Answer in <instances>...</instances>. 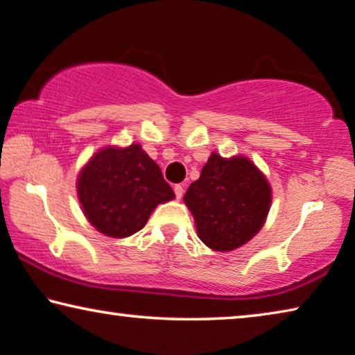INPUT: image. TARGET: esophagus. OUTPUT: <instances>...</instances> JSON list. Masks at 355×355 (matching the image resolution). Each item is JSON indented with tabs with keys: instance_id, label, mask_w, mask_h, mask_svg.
Here are the masks:
<instances>
[{
	"instance_id": "obj_1",
	"label": "esophagus",
	"mask_w": 355,
	"mask_h": 355,
	"mask_svg": "<svg viewBox=\"0 0 355 355\" xmlns=\"http://www.w3.org/2000/svg\"><path fill=\"white\" fill-rule=\"evenodd\" d=\"M173 193H175L177 199H182L183 193H184V188L182 187V184H175V187H173Z\"/></svg>"
}]
</instances>
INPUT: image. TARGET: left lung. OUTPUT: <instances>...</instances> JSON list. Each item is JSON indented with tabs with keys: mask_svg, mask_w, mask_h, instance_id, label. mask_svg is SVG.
<instances>
[{
	"mask_svg": "<svg viewBox=\"0 0 355 355\" xmlns=\"http://www.w3.org/2000/svg\"><path fill=\"white\" fill-rule=\"evenodd\" d=\"M183 199L199 239L211 250L230 252L261 230L271 207V187L247 157L225 159L211 153Z\"/></svg>",
	"mask_w": 355,
	"mask_h": 355,
	"instance_id": "8db88e82",
	"label": "left lung"
}]
</instances>
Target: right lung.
<instances>
[{"label": "right lung", "instance_id": "obj_1", "mask_svg": "<svg viewBox=\"0 0 355 355\" xmlns=\"http://www.w3.org/2000/svg\"><path fill=\"white\" fill-rule=\"evenodd\" d=\"M78 198L94 228L127 237L144 228L157 204L175 198L157 164L140 145L103 148L78 178Z\"/></svg>", "mask_w": 355, "mask_h": 355}]
</instances>
